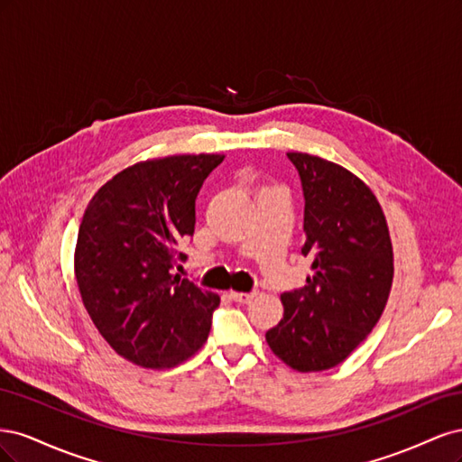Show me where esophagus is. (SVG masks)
Here are the masks:
<instances>
[{"label": "esophagus", "mask_w": 462, "mask_h": 462, "mask_svg": "<svg viewBox=\"0 0 462 462\" xmlns=\"http://www.w3.org/2000/svg\"><path fill=\"white\" fill-rule=\"evenodd\" d=\"M231 297H233V300L241 302V304H250V302H253V300L258 297V292H256V291H253V292H241V291H233V292H231Z\"/></svg>", "instance_id": "34e87169"}]
</instances>
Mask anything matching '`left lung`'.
Returning a JSON list of instances; mask_svg holds the SVG:
<instances>
[{
	"label": "left lung",
	"mask_w": 462,
	"mask_h": 462,
	"mask_svg": "<svg viewBox=\"0 0 462 462\" xmlns=\"http://www.w3.org/2000/svg\"><path fill=\"white\" fill-rule=\"evenodd\" d=\"M304 190V246L312 275L283 292V318L265 333L297 372L341 365L382 318L393 285V245L372 189L346 167L289 152Z\"/></svg>",
	"instance_id": "left-lung-1"
}]
</instances>
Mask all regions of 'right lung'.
Segmentation results:
<instances>
[{
	"label": "right lung",
	"mask_w": 462,
	"mask_h": 462,
	"mask_svg": "<svg viewBox=\"0 0 462 462\" xmlns=\"http://www.w3.org/2000/svg\"><path fill=\"white\" fill-rule=\"evenodd\" d=\"M223 153L136 162L88 202L75 246V277L96 329L125 360L148 370L204 346L219 297L171 273L194 233V202ZM183 256V254H180Z\"/></svg>",
	"instance_id": "obj_1"
}]
</instances>
